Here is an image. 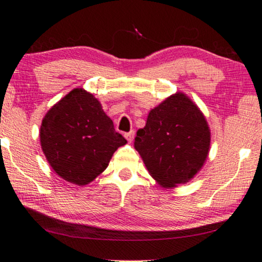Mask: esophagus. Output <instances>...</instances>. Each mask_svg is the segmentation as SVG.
<instances>
[{
  "label": "esophagus",
  "instance_id": "esophagus-1",
  "mask_svg": "<svg viewBox=\"0 0 262 262\" xmlns=\"http://www.w3.org/2000/svg\"><path fill=\"white\" fill-rule=\"evenodd\" d=\"M124 136H125V138L128 140V142H132V140H134V138H135V131L131 130L130 132H126V134H125Z\"/></svg>",
  "mask_w": 262,
  "mask_h": 262
}]
</instances>
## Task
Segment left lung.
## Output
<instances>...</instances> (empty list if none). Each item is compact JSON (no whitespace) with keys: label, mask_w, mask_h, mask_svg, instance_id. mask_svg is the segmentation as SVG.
Instances as JSON below:
<instances>
[{"label":"left lung","mask_w":262,"mask_h":262,"mask_svg":"<svg viewBox=\"0 0 262 262\" xmlns=\"http://www.w3.org/2000/svg\"><path fill=\"white\" fill-rule=\"evenodd\" d=\"M209 147L210 130L203 113L181 92L151 110L135 138L147 171L164 188L190 181L203 166Z\"/></svg>","instance_id":"left-lung-1"}]
</instances>
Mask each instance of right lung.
<instances>
[{
  "instance_id": "add662e5",
  "label": "right lung",
  "mask_w": 262,
  "mask_h": 262,
  "mask_svg": "<svg viewBox=\"0 0 262 262\" xmlns=\"http://www.w3.org/2000/svg\"><path fill=\"white\" fill-rule=\"evenodd\" d=\"M41 147L60 177L77 185L92 182L126 144L93 94L74 89L46 113L40 128Z\"/></svg>"
}]
</instances>
